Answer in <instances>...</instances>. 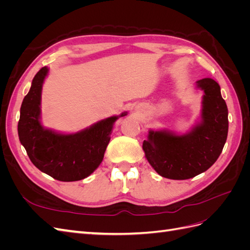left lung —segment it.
I'll list each match as a JSON object with an SVG mask.
<instances>
[{
  "instance_id": "8db88e82",
  "label": "left lung",
  "mask_w": 250,
  "mask_h": 250,
  "mask_svg": "<svg viewBox=\"0 0 250 250\" xmlns=\"http://www.w3.org/2000/svg\"><path fill=\"white\" fill-rule=\"evenodd\" d=\"M202 98L201 122L183 135L150 130L143 150L149 164L161 176L188 179L207 171L221 154L229 132V110L220 86L211 78L198 80Z\"/></svg>"
}]
</instances>
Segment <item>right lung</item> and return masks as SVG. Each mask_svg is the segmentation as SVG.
Masks as SVG:
<instances>
[{
	"label": "right lung",
	"instance_id": "right-lung-1",
	"mask_svg": "<svg viewBox=\"0 0 250 250\" xmlns=\"http://www.w3.org/2000/svg\"><path fill=\"white\" fill-rule=\"evenodd\" d=\"M49 69L43 66L32 80L21 106L18 125L21 144L37 169L60 181H77L89 176L101 164L110 141L113 116L73 134L44 129L41 124V98ZM123 112L120 117H124Z\"/></svg>",
	"mask_w": 250,
	"mask_h": 250
}]
</instances>
